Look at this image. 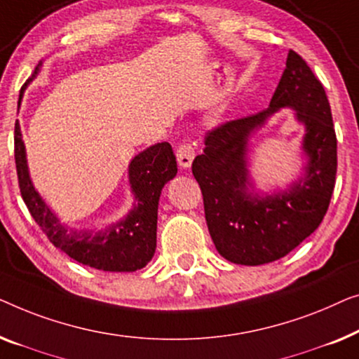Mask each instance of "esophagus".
<instances>
[{
  "label": "esophagus",
  "instance_id": "obj_1",
  "mask_svg": "<svg viewBox=\"0 0 359 359\" xmlns=\"http://www.w3.org/2000/svg\"><path fill=\"white\" fill-rule=\"evenodd\" d=\"M175 156H177V163L180 168H190L191 161L195 158V148L194 144L190 143L189 140H184L177 146V151H175Z\"/></svg>",
  "mask_w": 359,
  "mask_h": 359
}]
</instances>
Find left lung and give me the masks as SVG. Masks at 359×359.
I'll use <instances>...</instances> for the list:
<instances>
[{"mask_svg": "<svg viewBox=\"0 0 359 359\" xmlns=\"http://www.w3.org/2000/svg\"><path fill=\"white\" fill-rule=\"evenodd\" d=\"M280 107L296 108L306 125V179L285 194L250 197L245 194L246 138ZM191 172L203 195L216 250L232 264H270L319 228L335 187L337 135L324 86L299 53H287L269 109L208 130L203 154L194 159Z\"/></svg>", "mask_w": 359, "mask_h": 359, "instance_id": "left-lung-1", "label": "left lung"}]
</instances>
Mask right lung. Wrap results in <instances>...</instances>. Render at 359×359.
Instances as JSON below:
<instances>
[{"label":"right lung","mask_w":359,"mask_h":359,"mask_svg":"<svg viewBox=\"0 0 359 359\" xmlns=\"http://www.w3.org/2000/svg\"><path fill=\"white\" fill-rule=\"evenodd\" d=\"M37 72L39 67L22 86L19 104L27 83L32 81ZM14 159L24 203L39 228L57 249L63 250L79 264L104 271H136L153 259L161 190L177 174V161L168 141L151 146L131 161L130 184L136 198L135 208L123 221L97 232L67 229L34 190L18 120L14 125Z\"/></svg>","instance_id":"right-lung-1"}]
</instances>
